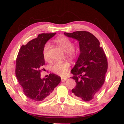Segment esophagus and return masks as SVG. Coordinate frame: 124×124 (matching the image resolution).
<instances>
[{"label": "esophagus", "instance_id": "1", "mask_svg": "<svg viewBox=\"0 0 124 124\" xmlns=\"http://www.w3.org/2000/svg\"><path fill=\"white\" fill-rule=\"evenodd\" d=\"M67 80V78H61V81L62 82H64L65 81Z\"/></svg>", "mask_w": 124, "mask_h": 124}]
</instances>
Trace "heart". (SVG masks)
Returning <instances> with one entry per match:
<instances>
[{
	"label": "heart",
	"instance_id": "obj_1",
	"mask_svg": "<svg viewBox=\"0 0 124 124\" xmlns=\"http://www.w3.org/2000/svg\"><path fill=\"white\" fill-rule=\"evenodd\" d=\"M55 42L62 47L63 51L66 52V57L71 61H75L78 57V53L77 51L73 48L74 45L72 41L63 36H60L56 38ZM50 47L49 43H47L45 45L43 49V56L44 60L48 61L49 57L48 52ZM70 66V63L68 62H55L53 64L51 67V71L57 75L64 76L69 69Z\"/></svg>",
	"mask_w": 124,
	"mask_h": 124
}]
</instances>
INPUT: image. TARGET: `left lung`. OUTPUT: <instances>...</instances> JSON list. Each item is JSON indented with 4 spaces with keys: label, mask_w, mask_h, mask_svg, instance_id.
Returning <instances> with one entry per match:
<instances>
[{
    "label": "left lung",
    "mask_w": 124,
    "mask_h": 124,
    "mask_svg": "<svg viewBox=\"0 0 124 124\" xmlns=\"http://www.w3.org/2000/svg\"><path fill=\"white\" fill-rule=\"evenodd\" d=\"M68 37L79 41L80 55L71 71L76 81L72 89L73 96L87 102L93 99L103 85L108 69V61L100 42L93 34L85 31L64 32Z\"/></svg>",
    "instance_id": "left-lung-1"
}]
</instances>
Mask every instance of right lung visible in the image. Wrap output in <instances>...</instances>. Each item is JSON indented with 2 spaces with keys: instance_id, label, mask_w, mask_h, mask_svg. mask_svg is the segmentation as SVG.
I'll list each match as a JSON object with an SVG mask.
<instances>
[{
  "instance_id": "add662e5",
  "label": "right lung",
  "mask_w": 124,
  "mask_h": 124,
  "mask_svg": "<svg viewBox=\"0 0 124 124\" xmlns=\"http://www.w3.org/2000/svg\"><path fill=\"white\" fill-rule=\"evenodd\" d=\"M56 33H41L20 49L16 59L15 74L18 83L28 98L34 102L51 98L61 78L50 73L46 78H40L42 66L45 65L43 49L45 45Z\"/></svg>"
}]
</instances>
